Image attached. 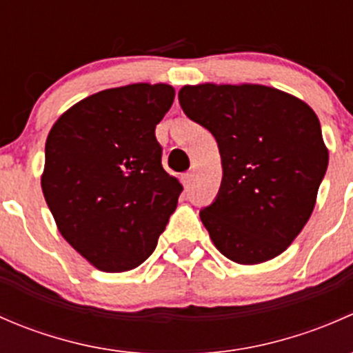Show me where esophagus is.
Here are the masks:
<instances>
[{
  "mask_svg": "<svg viewBox=\"0 0 353 353\" xmlns=\"http://www.w3.org/2000/svg\"><path fill=\"white\" fill-rule=\"evenodd\" d=\"M193 179H194V172H193V170H191V172H186L183 176V184L186 188H190L191 183H193Z\"/></svg>",
  "mask_w": 353,
  "mask_h": 353,
  "instance_id": "34e87169",
  "label": "esophagus"
}]
</instances>
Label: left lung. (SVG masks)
Here are the masks:
<instances>
[{"mask_svg": "<svg viewBox=\"0 0 353 353\" xmlns=\"http://www.w3.org/2000/svg\"><path fill=\"white\" fill-rule=\"evenodd\" d=\"M179 102L219 143L222 184L199 213L212 243L239 265L282 254L307 223L328 167L314 110L258 83L184 85Z\"/></svg>", "mask_w": 353, "mask_h": 353, "instance_id": "8db88e82", "label": "left lung"}]
</instances>
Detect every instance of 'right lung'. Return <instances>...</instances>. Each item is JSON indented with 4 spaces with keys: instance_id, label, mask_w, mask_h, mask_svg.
Listing matches in <instances>:
<instances>
[{
    "instance_id": "right-lung-1",
    "label": "right lung",
    "mask_w": 353,
    "mask_h": 353,
    "mask_svg": "<svg viewBox=\"0 0 353 353\" xmlns=\"http://www.w3.org/2000/svg\"><path fill=\"white\" fill-rule=\"evenodd\" d=\"M172 85L131 83L81 99L46 140L42 193L66 243L92 266L121 273L155 251L183 186L162 167L155 126Z\"/></svg>"
}]
</instances>
